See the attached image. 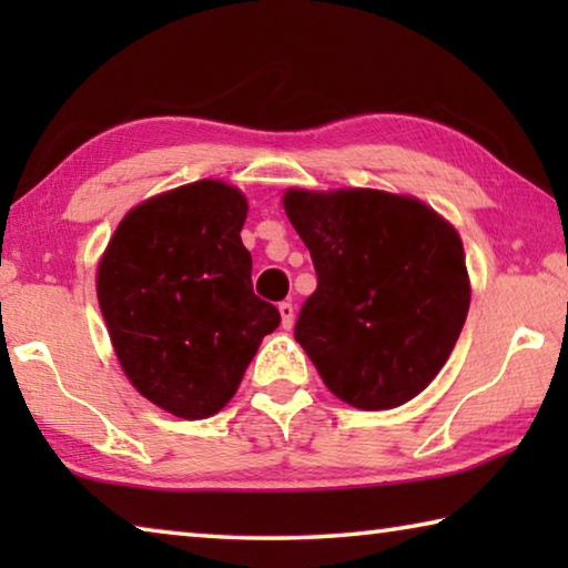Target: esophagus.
Returning <instances> with one entry per match:
<instances>
[{
    "label": "esophagus",
    "instance_id": "34e87169",
    "mask_svg": "<svg viewBox=\"0 0 568 568\" xmlns=\"http://www.w3.org/2000/svg\"><path fill=\"white\" fill-rule=\"evenodd\" d=\"M277 311H281L283 328L291 331V328H293V321H295V307H293V303H281V305H277Z\"/></svg>",
    "mask_w": 568,
    "mask_h": 568
}]
</instances>
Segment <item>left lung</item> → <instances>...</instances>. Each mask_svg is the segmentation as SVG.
<instances>
[{"label":"left lung","instance_id":"obj_1","mask_svg":"<svg viewBox=\"0 0 568 568\" xmlns=\"http://www.w3.org/2000/svg\"><path fill=\"white\" fill-rule=\"evenodd\" d=\"M283 207L318 273L295 341L325 386L361 410L416 398L468 315L458 230L418 197L373 187H287Z\"/></svg>","mask_w":568,"mask_h":568}]
</instances>
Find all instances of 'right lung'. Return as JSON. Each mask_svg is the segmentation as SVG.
<instances>
[{"mask_svg": "<svg viewBox=\"0 0 568 568\" xmlns=\"http://www.w3.org/2000/svg\"><path fill=\"white\" fill-rule=\"evenodd\" d=\"M247 200L223 180L160 192L120 220L98 263V301L124 376L185 420L223 410L277 307L253 293L240 240Z\"/></svg>", "mask_w": 568, "mask_h": 568, "instance_id": "obj_1", "label": "right lung"}]
</instances>
